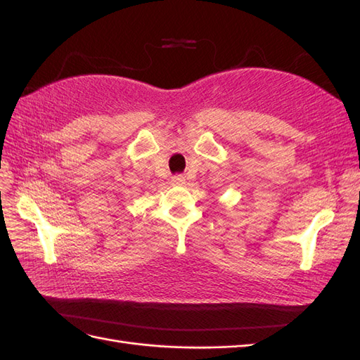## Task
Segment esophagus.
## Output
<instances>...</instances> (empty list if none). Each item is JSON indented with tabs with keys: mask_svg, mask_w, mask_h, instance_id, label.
Here are the masks:
<instances>
[{
	"mask_svg": "<svg viewBox=\"0 0 360 360\" xmlns=\"http://www.w3.org/2000/svg\"><path fill=\"white\" fill-rule=\"evenodd\" d=\"M184 181H186V179H184L181 174H179V176H174L171 179V183L176 184V186H181V184H184Z\"/></svg>",
	"mask_w": 360,
	"mask_h": 360,
	"instance_id": "34e87169",
	"label": "esophagus"
}]
</instances>
